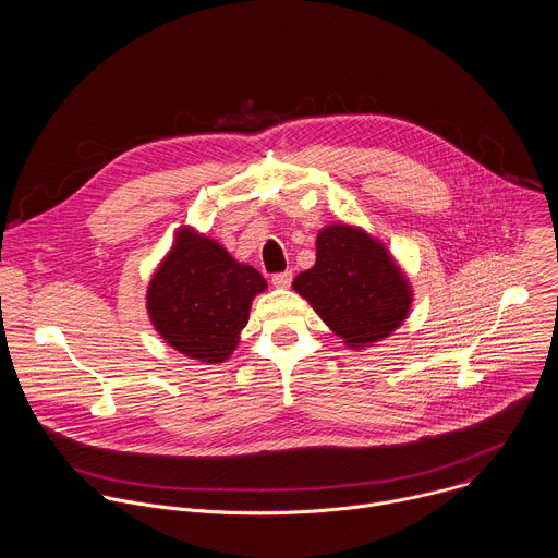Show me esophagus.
<instances>
[{"label":"esophagus","mask_w":558,"mask_h":558,"mask_svg":"<svg viewBox=\"0 0 558 558\" xmlns=\"http://www.w3.org/2000/svg\"><path fill=\"white\" fill-rule=\"evenodd\" d=\"M291 280H293V274H291V271H280V274H274L271 284H274L276 289H287V287H291Z\"/></svg>","instance_id":"34e87169"}]
</instances>
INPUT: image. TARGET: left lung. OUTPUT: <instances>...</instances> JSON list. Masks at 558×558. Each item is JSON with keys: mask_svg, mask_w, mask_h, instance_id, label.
Segmentation results:
<instances>
[{"mask_svg": "<svg viewBox=\"0 0 558 558\" xmlns=\"http://www.w3.org/2000/svg\"><path fill=\"white\" fill-rule=\"evenodd\" d=\"M293 289L347 347L388 338L411 311V284L388 252L366 231L329 225L315 241V265L295 276Z\"/></svg>", "mask_w": 558, "mask_h": 558, "instance_id": "8db88e82", "label": "left lung"}]
</instances>
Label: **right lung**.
Returning a JSON list of instances; mask_svg holds the SVG:
<instances>
[{"label":"right lung","mask_w":558,"mask_h":558,"mask_svg":"<svg viewBox=\"0 0 558 558\" xmlns=\"http://www.w3.org/2000/svg\"><path fill=\"white\" fill-rule=\"evenodd\" d=\"M265 289L267 280L254 267L185 227L147 287L149 320L183 355L218 364L233 353L252 300Z\"/></svg>","instance_id":"1"}]
</instances>
